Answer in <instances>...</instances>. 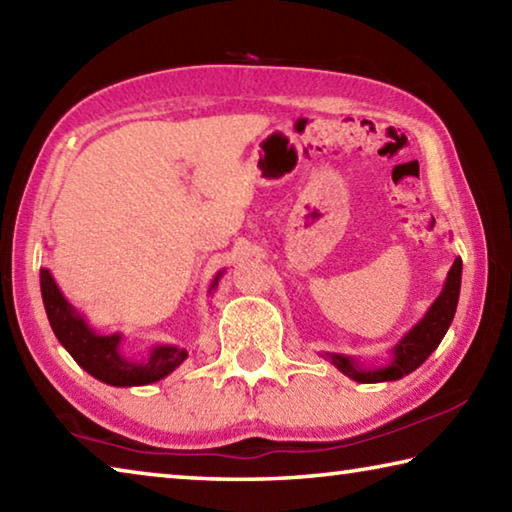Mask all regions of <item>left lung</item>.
Instances as JSON below:
<instances>
[{"instance_id": "left-lung-1", "label": "left lung", "mask_w": 512, "mask_h": 512, "mask_svg": "<svg viewBox=\"0 0 512 512\" xmlns=\"http://www.w3.org/2000/svg\"><path fill=\"white\" fill-rule=\"evenodd\" d=\"M461 273L463 262L461 257L454 259L452 268H449L447 280L443 284L440 296L433 300V305L427 309V314L422 316L418 325H413L395 348L391 350V361L384 363L379 368H366L354 357H345V354L325 352L323 359L334 363L343 375L359 381V384H377V381H395L409 375L415 368H420L424 361L429 359V354L438 348L443 336L447 334L449 325H452L458 296H461Z\"/></svg>"}]
</instances>
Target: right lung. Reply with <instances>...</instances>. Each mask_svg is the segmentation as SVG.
I'll return each instance as SVG.
<instances>
[{
    "label": "right lung",
    "instance_id": "obj_1",
    "mask_svg": "<svg viewBox=\"0 0 512 512\" xmlns=\"http://www.w3.org/2000/svg\"><path fill=\"white\" fill-rule=\"evenodd\" d=\"M223 271L216 273L210 293L219 284ZM40 291L49 325L60 345L72 354V359L94 379L110 386H146L171 375L187 359V350L178 345H153L144 359H133L121 352L124 336L99 334L88 325L79 311L69 305L58 289L49 268H40Z\"/></svg>",
    "mask_w": 512,
    "mask_h": 512
}]
</instances>
